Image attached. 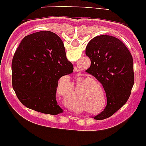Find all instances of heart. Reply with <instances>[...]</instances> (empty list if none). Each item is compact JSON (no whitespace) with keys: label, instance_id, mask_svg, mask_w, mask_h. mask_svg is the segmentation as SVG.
<instances>
[{"label":"heart","instance_id":"1","mask_svg":"<svg viewBox=\"0 0 146 146\" xmlns=\"http://www.w3.org/2000/svg\"><path fill=\"white\" fill-rule=\"evenodd\" d=\"M62 79H63L65 82H68L70 84H71L70 83V78H68V76H64L60 79V81ZM94 83L96 84H99V82L95 78H85L84 81L81 83V86L78 87V89H81V87H82L84 85H85V86L81 89V90L79 92L78 96H77L78 99L79 100L80 102H82L84 106H86V108H89L93 109V110L100 108L102 104V100H101L98 89L94 86ZM102 104H103V107H104L105 103H106V97H105L104 93H102ZM89 111H90V110H89Z\"/></svg>","mask_w":146,"mask_h":146}]
</instances>
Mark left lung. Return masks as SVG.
I'll return each instance as SVG.
<instances>
[{
  "label": "left lung",
  "instance_id": "obj_1",
  "mask_svg": "<svg viewBox=\"0 0 146 146\" xmlns=\"http://www.w3.org/2000/svg\"><path fill=\"white\" fill-rule=\"evenodd\" d=\"M86 55L91 60L86 73L102 85L107 106L94 119L110 117L125 104L134 85L133 59L124 43L111 35L96 36L89 42Z\"/></svg>",
  "mask_w": 146,
  "mask_h": 146
}]
</instances>
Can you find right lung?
I'll return each instance as SVG.
<instances>
[{
	"label": "right lung",
	"mask_w": 146,
	"mask_h": 146,
	"mask_svg": "<svg viewBox=\"0 0 146 146\" xmlns=\"http://www.w3.org/2000/svg\"><path fill=\"white\" fill-rule=\"evenodd\" d=\"M64 44L57 34L40 31L22 39L11 63L12 86L22 104L43 113L62 112L56 100L58 81L73 73Z\"/></svg>",
	"instance_id": "1"
}]
</instances>
